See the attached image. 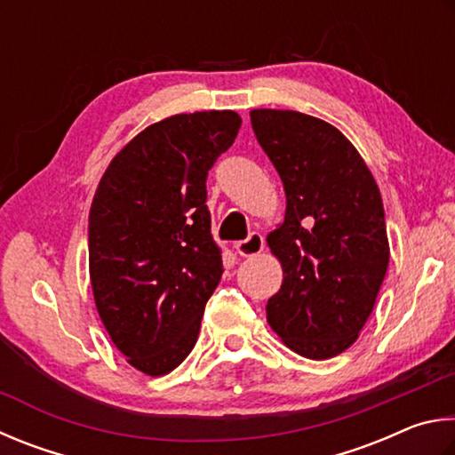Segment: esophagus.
I'll list each match as a JSON object with an SVG mask.
<instances>
[{"instance_id": "esophagus-1", "label": "esophagus", "mask_w": 455, "mask_h": 455, "mask_svg": "<svg viewBox=\"0 0 455 455\" xmlns=\"http://www.w3.org/2000/svg\"><path fill=\"white\" fill-rule=\"evenodd\" d=\"M261 250H264V237H261V234H258V232H251L243 242L235 243V251L243 258L258 256Z\"/></svg>"}]
</instances>
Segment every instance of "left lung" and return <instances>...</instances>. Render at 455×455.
<instances>
[{"label":"left lung","mask_w":455,"mask_h":455,"mask_svg":"<svg viewBox=\"0 0 455 455\" xmlns=\"http://www.w3.org/2000/svg\"><path fill=\"white\" fill-rule=\"evenodd\" d=\"M250 117L288 202L267 235L283 269L267 323L296 354L328 360L360 336L387 272L378 183L352 141L323 119L290 109H251Z\"/></svg>","instance_id":"obj_1"}]
</instances>
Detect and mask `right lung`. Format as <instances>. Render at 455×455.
Wrapping results in <instances>:
<instances>
[{
	"label": "right lung",
	"mask_w": 455,
	"mask_h": 455,
	"mask_svg": "<svg viewBox=\"0 0 455 455\" xmlns=\"http://www.w3.org/2000/svg\"><path fill=\"white\" fill-rule=\"evenodd\" d=\"M240 125L228 109L165 117L111 159L93 196L95 307L127 363L148 376L186 360L221 280L205 180Z\"/></svg>",
	"instance_id": "add662e5"
}]
</instances>
